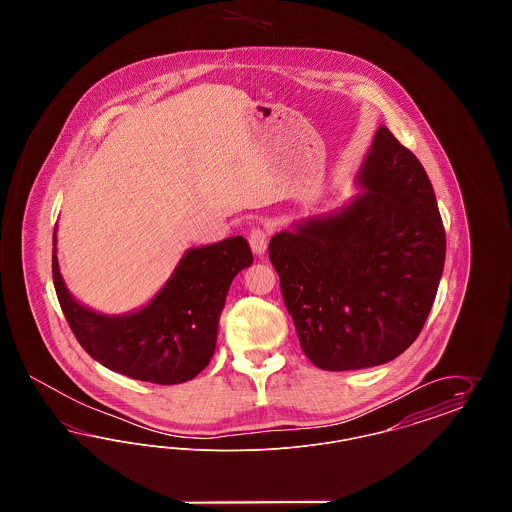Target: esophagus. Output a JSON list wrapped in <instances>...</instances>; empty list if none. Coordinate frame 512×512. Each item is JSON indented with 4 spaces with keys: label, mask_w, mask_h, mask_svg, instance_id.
<instances>
[{
    "label": "esophagus",
    "mask_w": 512,
    "mask_h": 512,
    "mask_svg": "<svg viewBox=\"0 0 512 512\" xmlns=\"http://www.w3.org/2000/svg\"><path fill=\"white\" fill-rule=\"evenodd\" d=\"M249 245L255 255H265L268 245V230L263 226H255L249 232Z\"/></svg>",
    "instance_id": "1"
}]
</instances>
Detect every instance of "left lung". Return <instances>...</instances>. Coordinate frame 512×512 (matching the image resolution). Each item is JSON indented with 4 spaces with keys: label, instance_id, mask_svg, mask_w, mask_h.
<instances>
[{
    "label": "left lung",
    "instance_id": "left-lung-1",
    "mask_svg": "<svg viewBox=\"0 0 512 512\" xmlns=\"http://www.w3.org/2000/svg\"><path fill=\"white\" fill-rule=\"evenodd\" d=\"M357 182L363 192L340 211L301 220L268 244L301 349L322 370L399 357L430 315L445 263L430 178L386 126Z\"/></svg>",
    "mask_w": 512,
    "mask_h": 512
}]
</instances>
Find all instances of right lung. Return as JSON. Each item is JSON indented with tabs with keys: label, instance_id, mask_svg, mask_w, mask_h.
Here are the masks:
<instances>
[{
	"label": "right lung",
	"instance_id": "1",
	"mask_svg": "<svg viewBox=\"0 0 512 512\" xmlns=\"http://www.w3.org/2000/svg\"><path fill=\"white\" fill-rule=\"evenodd\" d=\"M55 244L53 232V284L78 343L105 368L161 386L188 382L209 365L228 288L236 274L253 263L242 236L192 247L142 309L101 315L67 290Z\"/></svg>",
	"mask_w": 512,
	"mask_h": 512
}]
</instances>
